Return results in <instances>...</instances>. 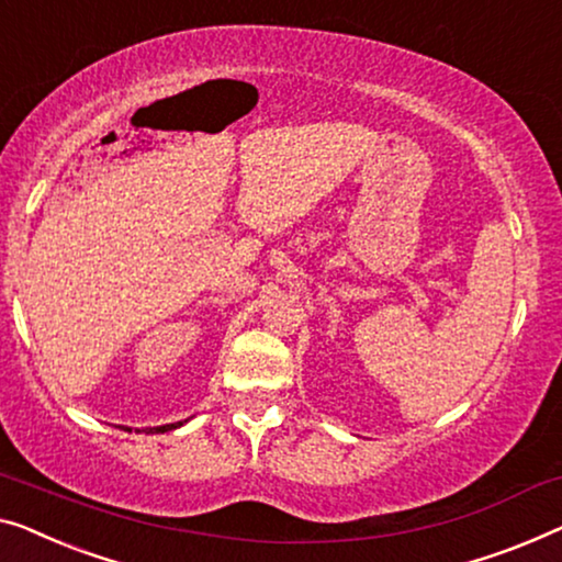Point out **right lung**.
Instances as JSON below:
<instances>
[{
	"mask_svg": "<svg viewBox=\"0 0 562 562\" xmlns=\"http://www.w3.org/2000/svg\"><path fill=\"white\" fill-rule=\"evenodd\" d=\"M187 420H180V423H167V426H157V428H144V430H139V434H167V430H175V428H180V426H184ZM124 430H132V428H124Z\"/></svg>",
	"mask_w": 562,
	"mask_h": 562,
	"instance_id": "obj_1",
	"label": "right lung"
}]
</instances>
